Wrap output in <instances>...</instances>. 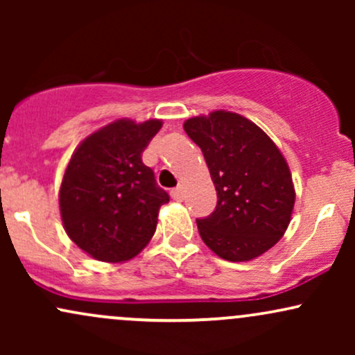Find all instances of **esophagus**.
Segmentation results:
<instances>
[{"label":"esophagus","mask_w":355,"mask_h":355,"mask_svg":"<svg viewBox=\"0 0 355 355\" xmlns=\"http://www.w3.org/2000/svg\"><path fill=\"white\" fill-rule=\"evenodd\" d=\"M170 195H172L173 200L182 202L183 200V187H177V189H173L172 191H170Z\"/></svg>","instance_id":"esophagus-1"}]
</instances>
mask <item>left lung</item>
I'll return each mask as SVG.
<instances>
[{"mask_svg": "<svg viewBox=\"0 0 355 355\" xmlns=\"http://www.w3.org/2000/svg\"><path fill=\"white\" fill-rule=\"evenodd\" d=\"M200 146L217 190V207L198 218L200 237L230 262H247L282 239L295 190L284 155L262 128L237 113L217 110L183 123Z\"/></svg>", "mask_w": 355, "mask_h": 355, "instance_id": "8db88e82", "label": "left lung"}]
</instances>
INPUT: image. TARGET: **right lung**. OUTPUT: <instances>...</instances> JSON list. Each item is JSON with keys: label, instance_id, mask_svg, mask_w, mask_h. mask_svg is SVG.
Listing matches in <instances>:
<instances>
[{"label": "right lung", "instance_id": "1", "mask_svg": "<svg viewBox=\"0 0 355 355\" xmlns=\"http://www.w3.org/2000/svg\"><path fill=\"white\" fill-rule=\"evenodd\" d=\"M160 120H116L85 138L60 187V211L68 237L101 262H123L144 248L170 200L141 153Z\"/></svg>", "mask_w": 355, "mask_h": 355}]
</instances>
